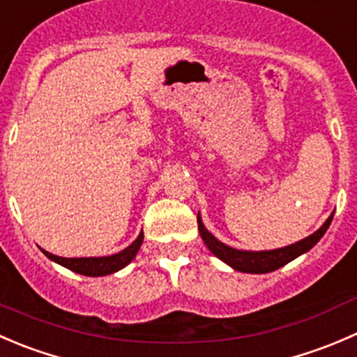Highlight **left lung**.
I'll return each mask as SVG.
<instances>
[{
  "instance_id": "1",
  "label": "left lung",
  "mask_w": 357,
  "mask_h": 357,
  "mask_svg": "<svg viewBox=\"0 0 357 357\" xmlns=\"http://www.w3.org/2000/svg\"><path fill=\"white\" fill-rule=\"evenodd\" d=\"M331 218H333V213H331L330 217H328V220L324 222L314 234H310L309 238L302 239V241L295 243V245L284 246V248L269 250V252H243V250H236L224 245V243L218 241L215 236H211L210 232L206 231V227H204L203 222H201L199 215H197V231H199L201 238H203L208 250H210L215 257L224 260V262L227 264V266H231L232 269L241 271V273L266 274L287 266L288 262L297 259L298 255L309 252V250L323 238L324 232L328 231V227H330L331 224Z\"/></svg>"
}]
</instances>
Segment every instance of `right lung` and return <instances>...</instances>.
<instances>
[{
	"instance_id": "1",
	"label": "right lung",
	"mask_w": 357,
	"mask_h": 357,
	"mask_svg": "<svg viewBox=\"0 0 357 357\" xmlns=\"http://www.w3.org/2000/svg\"><path fill=\"white\" fill-rule=\"evenodd\" d=\"M144 241V232H140L139 238L125 248L123 252L116 253L111 257H88V259H66V257H57L52 255V253L45 252V255L48 257L54 262L60 264V266L67 267L73 273L83 274V276H107V274L116 273V271L123 269L125 266H128L133 260V257L137 255V252L140 250V245Z\"/></svg>"
}]
</instances>
